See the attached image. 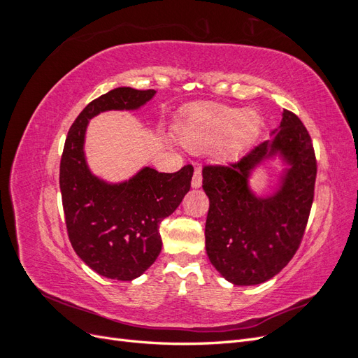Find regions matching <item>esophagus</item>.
<instances>
[{
  "mask_svg": "<svg viewBox=\"0 0 358 358\" xmlns=\"http://www.w3.org/2000/svg\"><path fill=\"white\" fill-rule=\"evenodd\" d=\"M201 169L197 167L196 170H194V176H192V180H191V185L192 188H200L201 187Z\"/></svg>",
  "mask_w": 358,
  "mask_h": 358,
  "instance_id": "obj_1",
  "label": "esophagus"
}]
</instances>
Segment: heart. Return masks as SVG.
I'll return each instance as SVG.
<instances>
[{"instance_id": "b5f03b06", "label": "heart", "mask_w": 358, "mask_h": 358, "mask_svg": "<svg viewBox=\"0 0 358 358\" xmlns=\"http://www.w3.org/2000/svg\"><path fill=\"white\" fill-rule=\"evenodd\" d=\"M259 116L220 104L197 106L179 128L180 143L194 152H203L218 143V152L231 158L251 145L259 131Z\"/></svg>"}]
</instances>
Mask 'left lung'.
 Instances as JSON below:
<instances>
[{
	"mask_svg": "<svg viewBox=\"0 0 358 358\" xmlns=\"http://www.w3.org/2000/svg\"><path fill=\"white\" fill-rule=\"evenodd\" d=\"M272 134L230 166L203 169L209 197L206 252L234 285H257L278 275L299 249L310 213L317 159L308 129L297 115L284 110ZM276 155L287 166L280 187L272 196L258 198L248 176Z\"/></svg>",
	"mask_w": 358,
	"mask_h": 358,
	"instance_id": "obj_1",
	"label": "left lung"
}]
</instances>
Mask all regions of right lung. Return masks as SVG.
Masks as SVG:
<instances>
[{
    "mask_svg": "<svg viewBox=\"0 0 358 358\" xmlns=\"http://www.w3.org/2000/svg\"><path fill=\"white\" fill-rule=\"evenodd\" d=\"M157 91L122 86L91 101L76 117L64 145L59 188L71 246L99 275L133 280L161 252L159 222L176 210L191 188L192 166L176 173L143 167L125 182L109 183L92 175L85 158L90 119L107 110H137Z\"/></svg>",
    "mask_w": 358,
    "mask_h": 358,
    "instance_id": "right-lung-1",
    "label": "right lung"
}]
</instances>
